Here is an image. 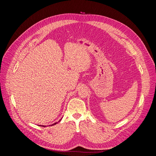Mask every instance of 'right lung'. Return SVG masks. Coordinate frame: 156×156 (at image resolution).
<instances>
[{
  "instance_id": "1",
  "label": "right lung",
  "mask_w": 156,
  "mask_h": 156,
  "mask_svg": "<svg viewBox=\"0 0 156 156\" xmlns=\"http://www.w3.org/2000/svg\"><path fill=\"white\" fill-rule=\"evenodd\" d=\"M60 120H59V122H60ZM56 123H57V122H56V123H55V124H52V125H51V126H53V125H55ZM42 126V127H45V126Z\"/></svg>"
}]
</instances>
